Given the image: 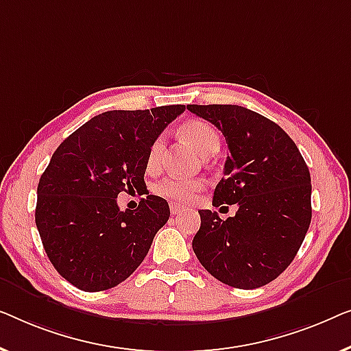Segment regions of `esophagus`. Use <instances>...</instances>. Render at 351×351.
I'll return each instance as SVG.
<instances>
[{"mask_svg": "<svg viewBox=\"0 0 351 351\" xmlns=\"http://www.w3.org/2000/svg\"><path fill=\"white\" fill-rule=\"evenodd\" d=\"M182 210H184V206H182V205H180V204H170V213L171 215L181 213Z\"/></svg>", "mask_w": 351, "mask_h": 351, "instance_id": "esophagus-1", "label": "esophagus"}]
</instances>
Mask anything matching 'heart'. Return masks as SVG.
I'll return each mask as SVG.
<instances>
[{
  "mask_svg": "<svg viewBox=\"0 0 351 351\" xmlns=\"http://www.w3.org/2000/svg\"><path fill=\"white\" fill-rule=\"evenodd\" d=\"M181 135L187 143H191L197 151L204 157L213 156L219 149V133L208 122L200 119L187 121L181 125ZM164 138L157 136L147 151L146 165L149 170H154L159 165L162 151H164ZM202 181L199 180H187V178L167 176L159 181L154 187L157 194L165 197V199L175 202H189L192 200L197 192L202 189Z\"/></svg>",
  "mask_w": 351,
  "mask_h": 351,
  "instance_id": "obj_1",
  "label": "heart"
}]
</instances>
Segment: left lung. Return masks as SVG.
I'll return each instance as SVG.
<instances>
[{
	"instance_id": "obj_1",
	"label": "left lung",
	"mask_w": 351,
	"mask_h": 351,
	"mask_svg": "<svg viewBox=\"0 0 351 351\" xmlns=\"http://www.w3.org/2000/svg\"><path fill=\"white\" fill-rule=\"evenodd\" d=\"M187 110L218 127L229 147L213 206H239L227 219L199 210L202 223L192 248L223 283L261 288L293 263L308 230V167L283 128L248 108L189 105Z\"/></svg>"
}]
</instances>
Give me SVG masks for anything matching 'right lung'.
I'll return each instance as SVG.
<instances>
[{
  "label": "right lung",
  "mask_w": 351,
  "mask_h": 351,
  "mask_svg": "<svg viewBox=\"0 0 351 351\" xmlns=\"http://www.w3.org/2000/svg\"><path fill=\"white\" fill-rule=\"evenodd\" d=\"M184 105L106 111L73 132L52 154L38 184L36 227L53 267L76 288H114L146 258L170 218L165 199L146 192L147 151ZM143 191L122 212L121 191Z\"/></svg>",
  "instance_id": "obj_1"
}]
</instances>
